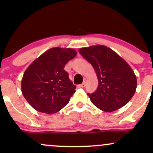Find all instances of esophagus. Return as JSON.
I'll use <instances>...</instances> for the list:
<instances>
[{
    "instance_id": "1",
    "label": "esophagus",
    "mask_w": 153,
    "mask_h": 153,
    "mask_svg": "<svg viewBox=\"0 0 153 153\" xmlns=\"http://www.w3.org/2000/svg\"><path fill=\"white\" fill-rule=\"evenodd\" d=\"M85 82H83L82 84H80V85H79V86H80V88H83V87H85Z\"/></svg>"
}]
</instances>
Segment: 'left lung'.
<instances>
[{
    "label": "left lung",
    "instance_id": "obj_1",
    "mask_svg": "<svg viewBox=\"0 0 153 153\" xmlns=\"http://www.w3.org/2000/svg\"><path fill=\"white\" fill-rule=\"evenodd\" d=\"M80 53L94 67L99 86L88 94L99 109L111 112L130 101L137 88V78L129 64L114 51L103 45L82 47Z\"/></svg>",
    "mask_w": 153,
    "mask_h": 153
}]
</instances>
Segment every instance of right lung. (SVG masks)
<instances>
[{"instance_id":"1","label":"right lung","mask_w":153,"mask_h":153,"mask_svg":"<svg viewBox=\"0 0 153 153\" xmlns=\"http://www.w3.org/2000/svg\"><path fill=\"white\" fill-rule=\"evenodd\" d=\"M76 54L71 48L54 47L28 67L22 80V92L35 110L52 114L69 103L76 86L64 68Z\"/></svg>"}]
</instances>
